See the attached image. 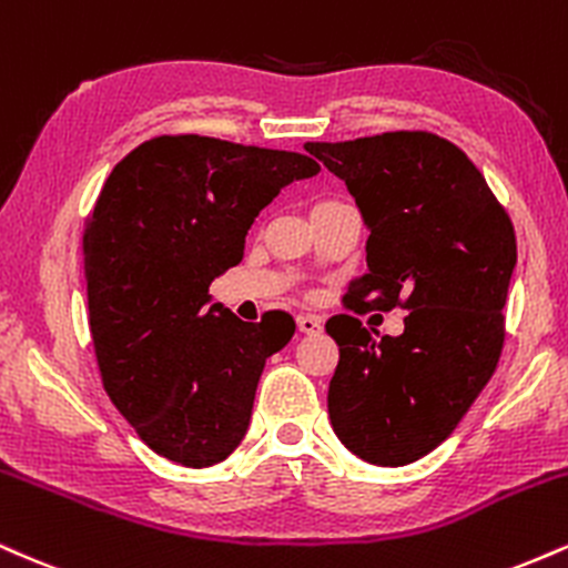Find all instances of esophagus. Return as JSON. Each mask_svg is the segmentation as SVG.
<instances>
[{"mask_svg": "<svg viewBox=\"0 0 568 568\" xmlns=\"http://www.w3.org/2000/svg\"><path fill=\"white\" fill-rule=\"evenodd\" d=\"M297 329L303 332V335H316V332H322V318L303 313V316H297Z\"/></svg>", "mask_w": 568, "mask_h": 568, "instance_id": "esophagus-1", "label": "esophagus"}]
</instances>
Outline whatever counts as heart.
<instances>
[{
	"instance_id": "obj_1",
	"label": "heart",
	"mask_w": 568,
	"mask_h": 568,
	"mask_svg": "<svg viewBox=\"0 0 568 568\" xmlns=\"http://www.w3.org/2000/svg\"><path fill=\"white\" fill-rule=\"evenodd\" d=\"M318 204H332V202H318ZM318 204H316V206H318Z\"/></svg>"
}]
</instances>
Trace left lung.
<instances>
[{
    "label": "left lung",
    "mask_w": 568,
    "mask_h": 568,
    "mask_svg": "<svg viewBox=\"0 0 568 568\" xmlns=\"http://www.w3.org/2000/svg\"><path fill=\"white\" fill-rule=\"evenodd\" d=\"M305 151L348 185L369 229L348 308L409 311L398 337L339 313L329 419L356 457L398 468L436 449L495 375L516 231L478 166L433 132H383Z\"/></svg>",
    "instance_id": "obj_1"
}]
</instances>
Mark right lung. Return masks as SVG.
<instances>
[{"label": "right lung", "mask_w": 568, "mask_h": 568, "mask_svg": "<svg viewBox=\"0 0 568 568\" xmlns=\"http://www.w3.org/2000/svg\"><path fill=\"white\" fill-rule=\"evenodd\" d=\"M295 151L159 135L111 170L84 229V282L103 388L156 455L210 468L242 444L265 358L295 335L284 311L246 324L210 305L246 231L295 180Z\"/></svg>", "instance_id": "right-lung-1"}]
</instances>
